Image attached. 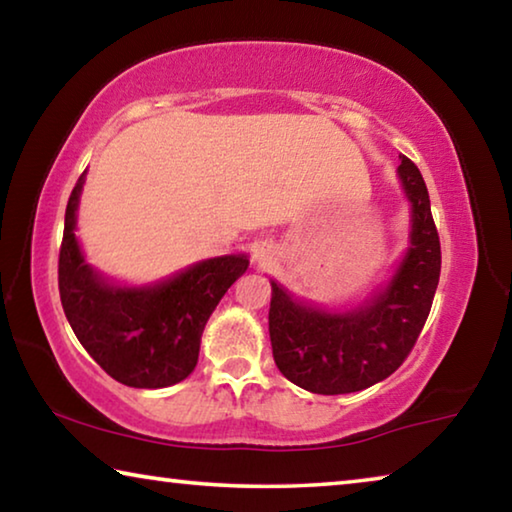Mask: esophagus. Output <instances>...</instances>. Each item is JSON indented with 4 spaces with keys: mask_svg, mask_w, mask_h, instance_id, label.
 I'll return each instance as SVG.
<instances>
[{
    "mask_svg": "<svg viewBox=\"0 0 512 512\" xmlns=\"http://www.w3.org/2000/svg\"><path fill=\"white\" fill-rule=\"evenodd\" d=\"M255 259H257L259 264H266L268 259H271V253H268V248H264V246H262V248H259L257 253H255Z\"/></svg>",
    "mask_w": 512,
    "mask_h": 512,
    "instance_id": "1",
    "label": "esophagus"
}]
</instances>
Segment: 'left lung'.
Masks as SVG:
<instances>
[{
    "mask_svg": "<svg viewBox=\"0 0 512 512\" xmlns=\"http://www.w3.org/2000/svg\"><path fill=\"white\" fill-rule=\"evenodd\" d=\"M400 160L397 176L411 201V246L384 291L357 309L325 311L271 282L275 366L309 393H357L393 375L427 323L440 277V239L420 169L406 155Z\"/></svg>",
    "mask_w": 512,
    "mask_h": 512,
    "instance_id": "1",
    "label": "left lung"
}]
</instances>
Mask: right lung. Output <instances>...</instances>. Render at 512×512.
Returning <instances> with one entry per match:
<instances>
[{"label": "right lung", "instance_id": "obj_1", "mask_svg": "<svg viewBox=\"0 0 512 512\" xmlns=\"http://www.w3.org/2000/svg\"><path fill=\"white\" fill-rule=\"evenodd\" d=\"M85 171L65 210L58 289L65 316L90 357L119 384L164 388L196 368L201 334L223 293L248 268L246 255L205 259L151 287H119L85 264L76 241Z\"/></svg>", "mask_w": 512, "mask_h": 512}]
</instances>
